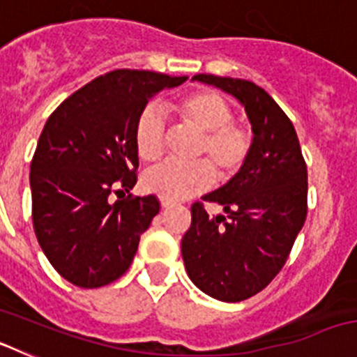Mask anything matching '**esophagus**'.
<instances>
[{
    "label": "esophagus",
    "instance_id": "1",
    "mask_svg": "<svg viewBox=\"0 0 357 357\" xmlns=\"http://www.w3.org/2000/svg\"><path fill=\"white\" fill-rule=\"evenodd\" d=\"M173 206H175V202L173 200H168V198H160V207L168 209V207H173Z\"/></svg>",
    "mask_w": 357,
    "mask_h": 357
}]
</instances>
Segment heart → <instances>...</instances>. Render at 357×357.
I'll use <instances>...</instances> for the list:
<instances>
[{
	"mask_svg": "<svg viewBox=\"0 0 357 357\" xmlns=\"http://www.w3.org/2000/svg\"><path fill=\"white\" fill-rule=\"evenodd\" d=\"M175 114L200 132L195 146V160L189 164L164 160L143 175V188L168 200H182L198 193L213 182V169L220 178H229L239 172L252 148L247 128L232 121V107L214 91H197L173 105ZM166 125L155 107H146L135 121L134 143L137 155L146 162L160 157ZM213 168L211 169L210 166Z\"/></svg>",
	"mask_w": 357,
	"mask_h": 357,
	"instance_id": "1",
	"label": "heart"
}]
</instances>
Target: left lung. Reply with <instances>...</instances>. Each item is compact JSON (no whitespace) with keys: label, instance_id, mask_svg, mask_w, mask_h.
Segmentation results:
<instances>
[{"label":"left lung","instance_id":"obj_1","mask_svg":"<svg viewBox=\"0 0 357 357\" xmlns=\"http://www.w3.org/2000/svg\"><path fill=\"white\" fill-rule=\"evenodd\" d=\"M245 107L252 125L247 160L225 185L206 195L223 213L191 207L182 259L198 289L222 302H241L266 288L288 259L307 214V168L295 127L254 82L195 75Z\"/></svg>","mask_w":357,"mask_h":357}]
</instances>
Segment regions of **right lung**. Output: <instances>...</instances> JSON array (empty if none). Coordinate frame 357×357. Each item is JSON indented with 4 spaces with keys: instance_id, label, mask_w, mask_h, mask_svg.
Instances as JSON below:
<instances>
[{
    "instance_id": "obj_1",
    "label": "right lung",
    "mask_w": 357,
    "mask_h": 357,
    "mask_svg": "<svg viewBox=\"0 0 357 357\" xmlns=\"http://www.w3.org/2000/svg\"><path fill=\"white\" fill-rule=\"evenodd\" d=\"M139 69L94 78L56 107L30 166L31 218L52 266L78 288L127 272L160 206L153 195L112 202L137 182L135 121L159 91L184 84Z\"/></svg>"
}]
</instances>
